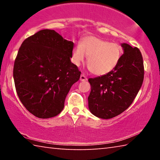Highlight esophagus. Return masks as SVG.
<instances>
[{"label":"esophagus","instance_id":"34e87169","mask_svg":"<svg viewBox=\"0 0 160 160\" xmlns=\"http://www.w3.org/2000/svg\"><path fill=\"white\" fill-rule=\"evenodd\" d=\"M80 80V81H87L88 80V78H87L85 75H81Z\"/></svg>","mask_w":160,"mask_h":160}]
</instances>
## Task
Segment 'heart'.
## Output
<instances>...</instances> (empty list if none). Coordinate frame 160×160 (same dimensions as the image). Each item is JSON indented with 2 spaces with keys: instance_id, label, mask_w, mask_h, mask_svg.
Segmentation results:
<instances>
[{
  "instance_id": "b5f03b06",
  "label": "heart",
  "mask_w": 160,
  "mask_h": 160,
  "mask_svg": "<svg viewBox=\"0 0 160 160\" xmlns=\"http://www.w3.org/2000/svg\"><path fill=\"white\" fill-rule=\"evenodd\" d=\"M88 56V68L94 75H103L115 68L122 55V48L112 43L96 36L85 37L82 43H78L74 48L72 61L79 66Z\"/></svg>"
}]
</instances>
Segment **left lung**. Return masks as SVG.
<instances>
[{
    "instance_id": "obj_1",
    "label": "left lung",
    "mask_w": 160,
    "mask_h": 160,
    "mask_svg": "<svg viewBox=\"0 0 160 160\" xmlns=\"http://www.w3.org/2000/svg\"><path fill=\"white\" fill-rule=\"evenodd\" d=\"M124 53L114 69L100 77L90 78L89 109L97 117L109 119L131 106L144 79V65L138 48L122 44Z\"/></svg>"
}]
</instances>
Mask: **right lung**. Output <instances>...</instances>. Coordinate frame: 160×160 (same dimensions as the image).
I'll return each mask as SVG.
<instances>
[{
  "instance_id": "add662e5",
  "label": "right lung",
  "mask_w": 160,
  "mask_h": 160,
  "mask_svg": "<svg viewBox=\"0 0 160 160\" xmlns=\"http://www.w3.org/2000/svg\"><path fill=\"white\" fill-rule=\"evenodd\" d=\"M73 46L56 31L43 29L27 38L19 48L13 68L16 92L36 117L60 113L70 88L80 79L81 72L70 59Z\"/></svg>"
}]
</instances>
